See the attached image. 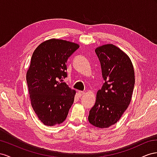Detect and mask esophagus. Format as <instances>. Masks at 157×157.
I'll return each instance as SVG.
<instances>
[{
  "label": "esophagus",
  "instance_id": "34e87169",
  "mask_svg": "<svg viewBox=\"0 0 157 157\" xmlns=\"http://www.w3.org/2000/svg\"><path fill=\"white\" fill-rule=\"evenodd\" d=\"M84 94H85V92H83V91H78V95L79 96V97L83 96Z\"/></svg>",
  "mask_w": 157,
  "mask_h": 157
}]
</instances>
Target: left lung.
Wrapping results in <instances>:
<instances>
[{"instance_id": "obj_1", "label": "left lung", "mask_w": 157, "mask_h": 157, "mask_svg": "<svg viewBox=\"0 0 157 157\" xmlns=\"http://www.w3.org/2000/svg\"><path fill=\"white\" fill-rule=\"evenodd\" d=\"M95 52L101 62L105 83L97 91L95 104L89 111L88 120L94 126L106 128L117 122L128 109L135 75L130 59L114 44L98 47Z\"/></svg>"}]
</instances>
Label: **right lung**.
I'll return each mask as SVG.
<instances>
[{"instance_id": "1", "label": "right lung", "mask_w": 157, "mask_h": 157, "mask_svg": "<svg viewBox=\"0 0 157 157\" xmlns=\"http://www.w3.org/2000/svg\"><path fill=\"white\" fill-rule=\"evenodd\" d=\"M79 47L75 43L51 39L40 44L31 56L26 74L31 104L46 126L63 122L73 104L75 91L63 79L67 60Z\"/></svg>"}]
</instances>
